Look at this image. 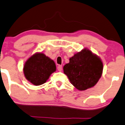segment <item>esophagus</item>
Listing matches in <instances>:
<instances>
[{"mask_svg":"<svg viewBox=\"0 0 125 125\" xmlns=\"http://www.w3.org/2000/svg\"><path fill=\"white\" fill-rule=\"evenodd\" d=\"M57 70H59V71H61L62 70V65H59V66H57Z\"/></svg>","mask_w":125,"mask_h":125,"instance_id":"esophagus-1","label":"esophagus"}]
</instances>
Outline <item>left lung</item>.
I'll return each mask as SVG.
<instances>
[{
    "label": "left lung",
    "mask_w": 125,
    "mask_h": 125,
    "mask_svg": "<svg viewBox=\"0 0 125 125\" xmlns=\"http://www.w3.org/2000/svg\"><path fill=\"white\" fill-rule=\"evenodd\" d=\"M103 65L100 57L84 49L70 59L63 66V72L70 82L79 90L95 86L103 73Z\"/></svg>",
    "instance_id": "1"
}]
</instances>
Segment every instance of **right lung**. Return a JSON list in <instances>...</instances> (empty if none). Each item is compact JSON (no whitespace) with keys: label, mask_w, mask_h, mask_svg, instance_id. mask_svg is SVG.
<instances>
[{"label":"right lung","mask_w":125,"mask_h":125,"mask_svg":"<svg viewBox=\"0 0 125 125\" xmlns=\"http://www.w3.org/2000/svg\"><path fill=\"white\" fill-rule=\"evenodd\" d=\"M24 74L25 78L35 85L43 84L56 70L52 60L43 53H36L25 63Z\"/></svg>","instance_id":"obj_1"}]
</instances>
